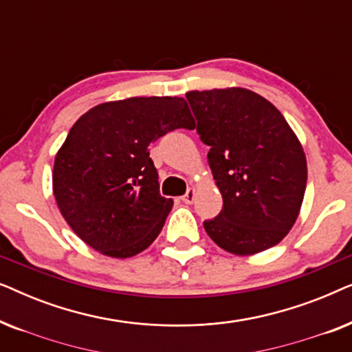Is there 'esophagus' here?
Returning <instances> with one entry per match:
<instances>
[{"instance_id":"obj_1","label":"esophagus","mask_w":352,"mask_h":352,"mask_svg":"<svg viewBox=\"0 0 352 352\" xmlns=\"http://www.w3.org/2000/svg\"><path fill=\"white\" fill-rule=\"evenodd\" d=\"M194 199H195V190L189 189L186 192V195L182 197V201H184V204H187V205H190L192 201H194Z\"/></svg>"}]
</instances>
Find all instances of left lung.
Masks as SVG:
<instances>
[{"instance_id": "obj_1", "label": "left lung", "mask_w": 352, "mask_h": 352, "mask_svg": "<svg viewBox=\"0 0 352 352\" xmlns=\"http://www.w3.org/2000/svg\"><path fill=\"white\" fill-rule=\"evenodd\" d=\"M223 210L204 223L226 252L248 256L274 247L300 214L307 165L283 115L253 91L226 88L186 94Z\"/></svg>"}]
</instances>
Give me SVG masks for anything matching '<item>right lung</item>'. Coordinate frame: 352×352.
I'll return each instance as SVG.
<instances>
[{"instance_id":"add662e5","label":"right lung","mask_w":352,"mask_h":352,"mask_svg":"<svg viewBox=\"0 0 352 352\" xmlns=\"http://www.w3.org/2000/svg\"><path fill=\"white\" fill-rule=\"evenodd\" d=\"M194 118L182 98L99 104L76 120L54 158L52 190L62 216L86 245L131 258L151 245L173 200L160 195L148 147Z\"/></svg>"}]
</instances>
